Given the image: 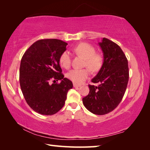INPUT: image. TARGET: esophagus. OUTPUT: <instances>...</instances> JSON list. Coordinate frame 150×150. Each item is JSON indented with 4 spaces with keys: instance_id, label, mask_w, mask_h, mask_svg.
Masks as SVG:
<instances>
[{
    "instance_id": "34e87169",
    "label": "esophagus",
    "mask_w": 150,
    "mask_h": 150,
    "mask_svg": "<svg viewBox=\"0 0 150 150\" xmlns=\"http://www.w3.org/2000/svg\"><path fill=\"white\" fill-rule=\"evenodd\" d=\"M73 87H75V88H76V87H79L80 85L76 84V83H73Z\"/></svg>"
}]
</instances>
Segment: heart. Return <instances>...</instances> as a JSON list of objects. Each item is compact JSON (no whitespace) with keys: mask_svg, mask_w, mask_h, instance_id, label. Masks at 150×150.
Returning a JSON list of instances; mask_svg holds the SVG:
<instances>
[{"mask_svg":"<svg viewBox=\"0 0 150 150\" xmlns=\"http://www.w3.org/2000/svg\"><path fill=\"white\" fill-rule=\"evenodd\" d=\"M74 52L85 59L84 65L88 67L91 71L96 72L100 69L103 63V57L101 55L95 54V49L92 45L87 43H81L74 48ZM60 65L67 69L71 64V55L67 51L63 52L59 57ZM90 72L88 69H72L69 71L66 76L74 83L81 84L87 79Z\"/></svg>","mask_w":150,"mask_h":150,"instance_id":"b5f03b06","label":"heart"}]
</instances>
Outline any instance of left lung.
<instances>
[{
    "label": "left lung",
    "mask_w": 150,
    "mask_h": 150,
    "mask_svg": "<svg viewBox=\"0 0 150 150\" xmlns=\"http://www.w3.org/2000/svg\"><path fill=\"white\" fill-rule=\"evenodd\" d=\"M98 45L103 53V63L88 85L89 93L83 98L85 108L95 115H103L117 107L122 99L129 79L128 60L115 42L103 38Z\"/></svg>",
    "instance_id": "1"
}]
</instances>
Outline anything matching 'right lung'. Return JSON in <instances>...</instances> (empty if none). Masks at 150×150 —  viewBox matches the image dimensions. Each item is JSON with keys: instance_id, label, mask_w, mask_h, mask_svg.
<instances>
[{"instance_id": "right-lung-1", "label": "right lung", "mask_w": 150, "mask_h": 150, "mask_svg": "<svg viewBox=\"0 0 150 150\" xmlns=\"http://www.w3.org/2000/svg\"><path fill=\"white\" fill-rule=\"evenodd\" d=\"M67 44L60 40L44 39L34 42L22 57L20 85L28 105L43 115H53L64 106L67 94L73 88L64 78L59 57ZM54 80L52 84L50 81ZM60 80V83H55Z\"/></svg>"}]
</instances>
